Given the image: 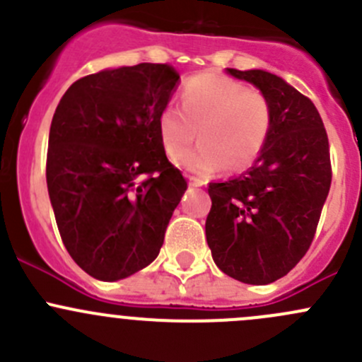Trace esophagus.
<instances>
[{
    "label": "esophagus",
    "mask_w": 362,
    "mask_h": 362,
    "mask_svg": "<svg viewBox=\"0 0 362 362\" xmlns=\"http://www.w3.org/2000/svg\"><path fill=\"white\" fill-rule=\"evenodd\" d=\"M204 184L203 180H199V178L196 177H189V185H192V187H202V185Z\"/></svg>",
    "instance_id": "1"
}]
</instances>
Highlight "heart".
Instances as JSON below:
<instances>
[{"label":"heart","instance_id":"b5f03b06","mask_svg":"<svg viewBox=\"0 0 362 362\" xmlns=\"http://www.w3.org/2000/svg\"><path fill=\"white\" fill-rule=\"evenodd\" d=\"M180 108L168 105L159 112L160 144L177 159L194 143L202 144L178 159V164L198 175L245 170L261 154L273 122L269 98L257 89L214 73L189 78L180 93Z\"/></svg>","mask_w":362,"mask_h":362}]
</instances>
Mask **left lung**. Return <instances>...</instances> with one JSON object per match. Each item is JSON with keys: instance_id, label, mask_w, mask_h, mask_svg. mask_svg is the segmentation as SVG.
I'll list each match as a JSON object with an SVG mask.
<instances>
[{"instance_id": "left-lung-1", "label": "left lung", "mask_w": 362, "mask_h": 362, "mask_svg": "<svg viewBox=\"0 0 362 362\" xmlns=\"http://www.w3.org/2000/svg\"><path fill=\"white\" fill-rule=\"evenodd\" d=\"M269 98L268 141L245 173L210 182L206 242L215 264L252 286L286 276L306 254L331 187L326 127L310 98L273 73L228 68Z\"/></svg>"}]
</instances>
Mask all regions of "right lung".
I'll return each instance as SVG.
<instances>
[{
  "instance_id": "obj_1",
  "label": "right lung",
  "mask_w": 362,
  "mask_h": 362,
  "mask_svg": "<svg viewBox=\"0 0 362 362\" xmlns=\"http://www.w3.org/2000/svg\"><path fill=\"white\" fill-rule=\"evenodd\" d=\"M178 78L170 64L105 69L73 82L57 105L47 187L68 254L94 279L151 264L187 189L158 131Z\"/></svg>"
}]
</instances>
